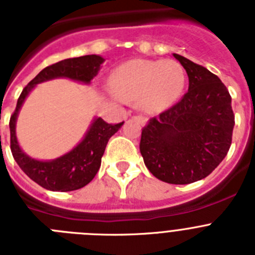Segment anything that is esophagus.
Segmentation results:
<instances>
[{"mask_svg":"<svg viewBox=\"0 0 255 255\" xmlns=\"http://www.w3.org/2000/svg\"><path fill=\"white\" fill-rule=\"evenodd\" d=\"M134 119L135 120H138L141 125H145V124H147V119L144 116H140V115H139V116H134Z\"/></svg>","mask_w":255,"mask_h":255,"instance_id":"esophagus-1","label":"esophagus"}]
</instances>
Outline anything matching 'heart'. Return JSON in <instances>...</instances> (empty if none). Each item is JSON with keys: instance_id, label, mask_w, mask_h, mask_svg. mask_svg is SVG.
<instances>
[{"instance_id": "obj_1", "label": "heart", "mask_w": 255, "mask_h": 255, "mask_svg": "<svg viewBox=\"0 0 255 255\" xmlns=\"http://www.w3.org/2000/svg\"><path fill=\"white\" fill-rule=\"evenodd\" d=\"M185 73L172 60L135 58L124 62L111 76V96L117 101L136 100L144 112L158 114L179 100Z\"/></svg>"}]
</instances>
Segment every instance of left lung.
<instances>
[{
    "label": "left lung",
    "mask_w": 255,
    "mask_h": 255,
    "mask_svg": "<svg viewBox=\"0 0 255 255\" xmlns=\"http://www.w3.org/2000/svg\"><path fill=\"white\" fill-rule=\"evenodd\" d=\"M189 89L181 100L152 117L139 148L153 176L184 185L207 177L226 157L235 125L231 96L217 75L184 56Z\"/></svg>",
    "instance_id": "obj_1"
}]
</instances>
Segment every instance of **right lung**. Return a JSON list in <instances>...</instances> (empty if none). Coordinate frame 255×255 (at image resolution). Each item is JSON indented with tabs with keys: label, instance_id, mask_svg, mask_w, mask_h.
<instances>
[{
	"label": "right lung",
	"instance_id": "add662e5",
	"mask_svg": "<svg viewBox=\"0 0 255 255\" xmlns=\"http://www.w3.org/2000/svg\"><path fill=\"white\" fill-rule=\"evenodd\" d=\"M105 58L97 55L66 58L44 67L20 94L16 108L10 119V147L13 159L24 172L38 185L52 191H73L88 185L101 167L108 139L119 131L124 123L107 124L101 117L94 119L84 139L69 153L52 161H37L30 158L19 147L15 132L17 114L26 96L39 83L55 78H69L89 84L98 74Z\"/></svg>",
	"mask_w": 255,
	"mask_h": 255
}]
</instances>
